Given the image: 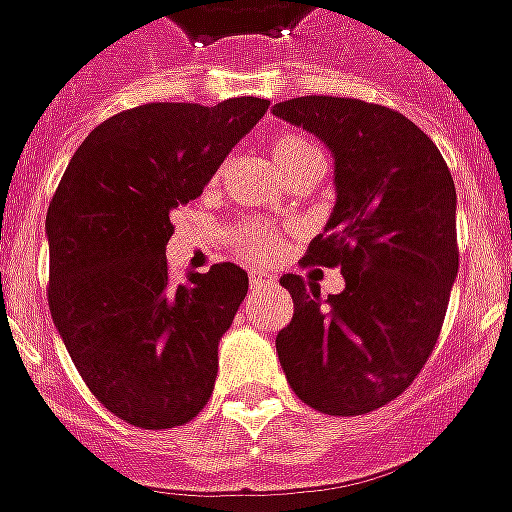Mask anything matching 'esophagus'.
I'll use <instances>...</instances> for the list:
<instances>
[{
	"label": "esophagus",
	"instance_id": "1",
	"mask_svg": "<svg viewBox=\"0 0 512 512\" xmlns=\"http://www.w3.org/2000/svg\"><path fill=\"white\" fill-rule=\"evenodd\" d=\"M249 282H252V288L255 290H263L268 285H274V277L266 274V271H249Z\"/></svg>",
	"mask_w": 512,
	"mask_h": 512
}]
</instances>
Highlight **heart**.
I'll use <instances>...</instances> for the list:
<instances>
[{
	"label": "heart",
	"mask_w": 512,
	"mask_h": 512,
	"mask_svg": "<svg viewBox=\"0 0 512 512\" xmlns=\"http://www.w3.org/2000/svg\"><path fill=\"white\" fill-rule=\"evenodd\" d=\"M271 156L277 161V167L290 175L307 158L318 156V150L312 147L310 139H304L296 131H279L271 136ZM227 246L235 255L249 257V260H268L279 252L282 235L260 219H238L227 230Z\"/></svg>",
	"instance_id": "1"
}]
</instances>
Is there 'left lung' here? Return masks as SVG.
I'll return each instance as SVG.
<instances>
[{"label": "left lung", "instance_id": "obj_1", "mask_svg": "<svg viewBox=\"0 0 512 512\" xmlns=\"http://www.w3.org/2000/svg\"><path fill=\"white\" fill-rule=\"evenodd\" d=\"M274 115L332 150L337 202L301 266L345 279L329 299L296 274L279 279L293 296L279 365L315 411L367 414L403 395L436 348L458 274L455 183L430 136L389 106L304 95Z\"/></svg>", "mask_w": 512, "mask_h": 512}]
</instances>
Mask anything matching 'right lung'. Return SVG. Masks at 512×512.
Returning a JSON list of instances; mask_svg holds the SVG:
<instances>
[{"mask_svg": "<svg viewBox=\"0 0 512 512\" xmlns=\"http://www.w3.org/2000/svg\"><path fill=\"white\" fill-rule=\"evenodd\" d=\"M268 104L126 109L90 131L51 197V318L90 392L134 428H175L211 400L219 340L249 277L216 263L175 285L169 213L200 197Z\"/></svg>", "mask_w": 512, "mask_h": 512, "instance_id": "add662e5", "label": "right lung"}]
</instances>
